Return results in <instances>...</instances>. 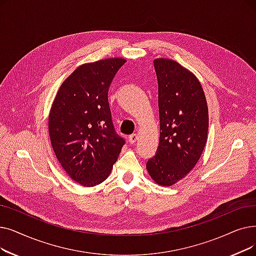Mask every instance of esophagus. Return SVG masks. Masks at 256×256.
I'll list each match as a JSON object with an SVG mask.
<instances>
[{"label":"esophagus","instance_id":"obj_1","mask_svg":"<svg viewBox=\"0 0 256 256\" xmlns=\"http://www.w3.org/2000/svg\"><path fill=\"white\" fill-rule=\"evenodd\" d=\"M137 140H138V135H137V134H132V135H130V136L128 137L130 143H135Z\"/></svg>","mask_w":256,"mask_h":256}]
</instances>
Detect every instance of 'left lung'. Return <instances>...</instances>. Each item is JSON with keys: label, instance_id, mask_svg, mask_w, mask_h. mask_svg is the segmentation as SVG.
Segmentation results:
<instances>
[{"label": "left lung", "instance_id": "8db88e82", "mask_svg": "<svg viewBox=\"0 0 256 256\" xmlns=\"http://www.w3.org/2000/svg\"><path fill=\"white\" fill-rule=\"evenodd\" d=\"M158 80L160 142L146 163L160 186H172L192 172L205 148L208 106L198 77L170 58L154 60Z\"/></svg>", "mask_w": 256, "mask_h": 256}]
</instances>
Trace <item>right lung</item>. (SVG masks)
Wrapping results in <instances>:
<instances>
[{
    "instance_id": "1",
    "label": "right lung",
    "mask_w": 256,
    "mask_h": 256,
    "mask_svg": "<svg viewBox=\"0 0 256 256\" xmlns=\"http://www.w3.org/2000/svg\"><path fill=\"white\" fill-rule=\"evenodd\" d=\"M126 62L112 58L80 66L60 84L50 108L53 152L66 174L84 187L106 179L124 144L114 130L108 91Z\"/></svg>"
}]
</instances>
